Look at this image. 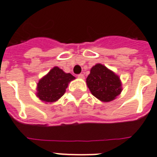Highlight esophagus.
Here are the masks:
<instances>
[{"instance_id":"1","label":"esophagus","mask_w":157,"mask_h":157,"mask_svg":"<svg viewBox=\"0 0 157 157\" xmlns=\"http://www.w3.org/2000/svg\"><path fill=\"white\" fill-rule=\"evenodd\" d=\"M77 76H78L79 78H81V79H84V77H85L83 74H79V75H77Z\"/></svg>"}]
</instances>
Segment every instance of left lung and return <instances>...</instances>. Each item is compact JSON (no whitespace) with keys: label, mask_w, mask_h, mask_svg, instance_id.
Masks as SVG:
<instances>
[{"label":"left lung","mask_w":157,"mask_h":157,"mask_svg":"<svg viewBox=\"0 0 157 157\" xmlns=\"http://www.w3.org/2000/svg\"><path fill=\"white\" fill-rule=\"evenodd\" d=\"M86 84L94 97L104 102L112 101L122 91L119 77L101 64L91 68Z\"/></svg>","instance_id":"left-lung-1"}]
</instances>
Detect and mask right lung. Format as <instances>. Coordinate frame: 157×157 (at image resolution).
I'll return each instance as SVG.
<instances>
[{"label":"right lung","instance_id":"obj_1","mask_svg":"<svg viewBox=\"0 0 157 157\" xmlns=\"http://www.w3.org/2000/svg\"><path fill=\"white\" fill-rule=\"evenodd\" d=\"M74 79L71 74L65 73L55 67L39 81L37 96L45 103L57 101L64 94L69 82Z\"/></svg>","mask_w":157,"mask_h":157}]
</instances>
